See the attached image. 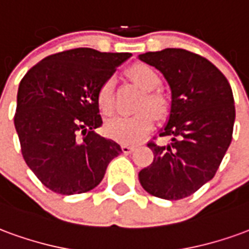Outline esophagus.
<instances>
[{"label":"esophagus","mask_w":249,"mask_h":249,"mask_svg":"<svg viewBox=\"0 0 249 249\" xmlns=\"http://www.w3.org/2000/svg\"><path fill=\"white\" fill-rule=\"evenodd\" d=\"M121 149H123V152H124V153H132V152L135 151V146L126 145V144H125V145L121 146Z\"/></svg>","instance_id":"obj_1"}]
</instances>
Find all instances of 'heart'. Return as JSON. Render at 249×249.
<instances>
[{
	"mask_svg": "<svg viewBox=\"0 0 249 249\" xmlns=\"http://www.w3.org/2000/svg\"><path fill=\"white\" fill-rule=\"evenodd\" d=\"M128 76L135 82L141 90H144V96L139 103V109H144L133 116H113L107 121L105 132L107 135L124 144H132L141 140L153 126V113L157 117H161L167 113V100L160 93L153 92L160 85V77L156 71L145 64H137L128 69ZM113 85L112 77L107 78L100 85L97 92L98 108L105 114H110L113 110ZM149 108L151 112L146 111Z\"/></svg>",
	"mask_w": 249,
	"mask_h": 249,
	"instance_id": "b5f03b06",
	"label": "heart"
}]
</instances>
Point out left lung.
Masks as SVG:
<instances>
[{"mask_svg": "<svg viewBox=\"0 0 249 249\" xmlns=\"http://www.w3.org/2000/svg\"><path fill=\"white\" fill-rule=\"evenodd\" d=\"M169 84L172 101L167 125L160 130L167 145L148 146L155 159L139 180L152 196L188 197L212 180L232 141L235 101L228 80L207 58L168 48L139 56Z\"/></svg>", "mask_w": 249, "mask_h": 249, "instance_id": "8db88e82", "label": "left lung"}]
</instances>
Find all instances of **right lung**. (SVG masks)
Listing matches in <instances>:
<instances>
[{
    "label": "right lung",
    "instance_id": "right-lung-1",
    "mask_svg": "<svg viewBox=\"0 0 249 249\" xmlns=\"http://www.w3.org/2000/svg\"><path fill=\"white\" fill-rule=\"evenodd\" d=\"M130 56L90 48L60 52L19 82L14 126L21 152L53 192L74 195L97 187L109 162L123 152L116 141L94 133L103 124L97 92Z\"/></svg>",
    "mask_w": 249,
    "mask_h": 249
}]
</instances>
